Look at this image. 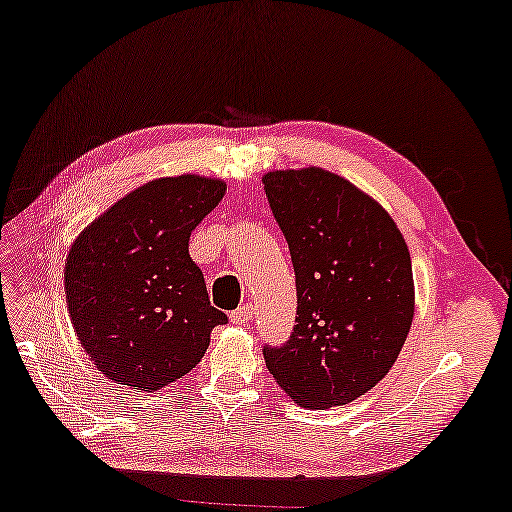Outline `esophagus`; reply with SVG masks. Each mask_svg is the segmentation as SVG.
<instances>
[{"label":"esophagus","instance_id":"1","mask_svg":"<svg viewBox=\"0 0 512 512\" xmlns=\"http://www.w3.org/2000/svg\"><path fill=\"white\" fill-rule=\"evenodd\" d=\"M251 318H254V306L251 304H245L240 306V309L231 311V322H235V325H247V322H251Z\"/></svg>","mask_w":512,"mask_h":512}]
</instances>
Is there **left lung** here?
I'll return each mask as SVG.
<instances>
[{"mask_svg":"<svg viewBox=\"0 0 512 512\" xmlns=\"http://www.w3.org/2000/svg\"><path fill=\"white\" fill-rule=\"evenodd\" d=\"M295 267L297 316L267 371L302 407L345 405L391 371L414 318L412 258L380 203L332 171L263 176Z\"/></svg>","mask_w":512,"mask_h":512,"instance_id":"left-lung-1","label":"left lung"}]
</instances>
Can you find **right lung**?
<instances>
[{
  "instance_id": "obj_1",
  "label": "right lung",
  "mask_w": 512,
  "mask_h": 512,
  "mask_svg": "<svg viewBox=\"0 0 512 512\" xmlns=\"http://www.w3.org/2000/svg\"><path fill=\"white\" fill-rule=\"evenodd\" d=\"M226 192L224 180L157 178L77 235L64 286L86 355L116 384L157 391L199 364L226 313L210 306L190 235Z\"/></svg>"
}]
</instances>
